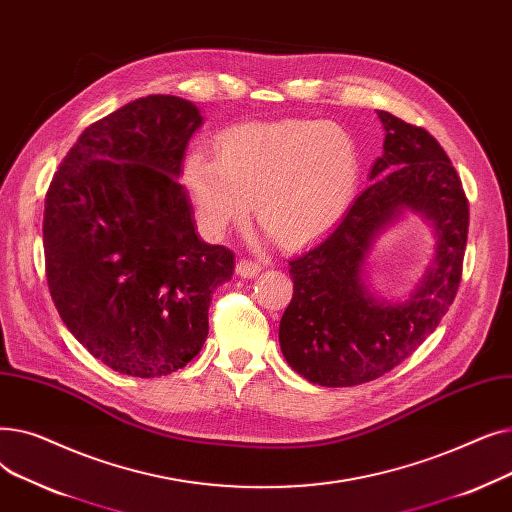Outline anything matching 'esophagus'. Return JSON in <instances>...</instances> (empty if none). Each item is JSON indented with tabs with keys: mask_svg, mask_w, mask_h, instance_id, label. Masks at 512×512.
<instances>
[{
	"mask_svg": "<svg viewBox=\"0 0 512 512\" xmlns=\"http://www.w3.org/2000/svg\"><path fill=\"white\" fill-rule=\"evenodd\" d=\"M261 272V265L257 261H251V259H240L236 263V274L240 278H255L257 274Z\"/></svg>",
	"mask_w": 512,
	"mask_h": 512,
	"instance_id": "esophagus-1",
	"label": "esophagus"
}]
</instances>
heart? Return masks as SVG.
Listing matches in <instances>:
<instances>
[{
    "label": "heart",
    "instance_id": "obj_1",
    "mask_svg": "<svg viewBox=\"0 0 512 512\" xmlns=\"http://www.w3.org/2000/svg\"><path fill=\"white\" fill-rule=\"evenodd\" d=\"M182 182L211 234L257 222L288 247L330 230L353 203L359 151L342 126L319 120L253 122L224 130L215 157L193 149Z\"/></svg>",
    "mask_w": 512,
    "mask_h": 512
}]
</instances>
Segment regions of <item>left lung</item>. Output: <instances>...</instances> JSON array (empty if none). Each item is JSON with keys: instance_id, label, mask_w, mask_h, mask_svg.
<instances>
[{"instance_id": "left-lung-1", "label": "left lung", "mask_w": 512, "mask_h": 512, "mask_svg": "<svg viewBox=\"0 0 512 512\" xmlns=\"http://www.w3.org/2000/svg\"><path fill=\"white\" fill-rule=\"evenodd\" d=\"M384 153L369 188L324 240L292 259V301L280 319L288 365L311 384L359 386L413 355L452 305L461 284L469 201L446 151L421 126L390 112ZM405 208L421 212L437 232L435 263L407 304L373 298L362 276L372 238Z\"/></svg>"}]
</instances>
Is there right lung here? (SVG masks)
Segmentation results:
<instances>
[{"label": "right lung", "mask_w": 512, "mask_h": 512, "mask_svg": "<svg viewBox=\"0 0 512 512\" xmlns=\"http://www.w3.org/2000/svg\"><path fill=\"white\" fill-rule=\"evenodd\" d=\"M203 118L174 95L130 101L83 130L45 195V274L87 351L132 378L184 367L205 344L234 253L195 232L176 180Z\"/></svg>", "instance_id": "add662e5"}]
</instances>
